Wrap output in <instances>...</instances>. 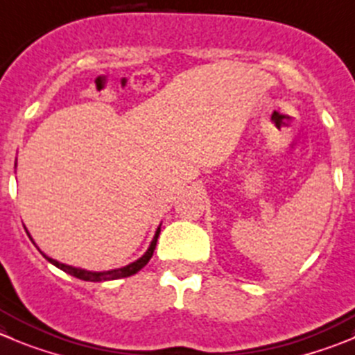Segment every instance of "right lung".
I'll return each instance as SVG.
<instances>
[{
  "label": "right lung",
  "mask_w": 355,
  "mask_h": 355,
  "mask_svg": "<svg viewBox=\"0 0 355 355\" xmlns=\"http://www.w3.org/2000/svg\"><path fill=\"white\" fill-rule=\"evenodd\" d=\"M159 233H161V226L157 227V231H155L154 238H152V241H150V247L147 248V252H145L140 259H137L135 263L128 264V266H124V268H117V270H110V271H87V270H82V268H73V266H68V264L59 263V261L52 259V257L45 256L43 252L42 254H43V257L49 261V263H52L54 266H58L59 270L66 271V273H69L71 277H77V278H80V280H85V282H105V280H117V278L131 277V275L138 273V271H140L141 268L148 263V261H150L152 254H154V250H155V243H157Z\"/></svg>",
  "instance_id": "1"
}]
</instances>
